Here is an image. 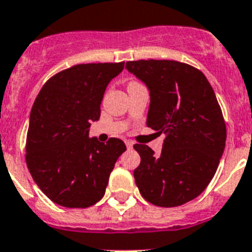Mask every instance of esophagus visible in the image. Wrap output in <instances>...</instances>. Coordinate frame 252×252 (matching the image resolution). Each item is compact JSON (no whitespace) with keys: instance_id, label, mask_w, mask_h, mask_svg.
<instances>
[{"instance_id":"esophagus-1","label":"esophagus","mask_w":252,"mask_h":252,"mask_svg":"<svg viewBox=\"0 0 252 252\" xmlns=\"http://www.w3.org/2000/svg\"><path fill=\"white\" fill-rule=\"evenodd\" d=\"M126 147H128V149H132L133 145H134V143H133L132 141H129V139H126Z\"/></svg>"}]
</instances>
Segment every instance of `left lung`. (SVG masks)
<instances>
[{
  "label": "left lung",
  "instance_id": "8db88e82",
  "mask_svg": "<svg viewBox=\"0 0 252 252\" xmlns=\"http://www.w3.org/2000/svg\"><path fill=\"white\" fill-rule=\"evenodd\" d=\"M126 70L150 91L147 126L165 133L158 156L134 145L136 185L146 201L174 208L196 198L217 172L227 129L213 87L201 71L173 60L128 61Z\"/></svg>",
  "mask_w": 252,
  "mask_h": 252
}]
</instances>
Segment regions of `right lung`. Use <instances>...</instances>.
Returning <instances> with one entry per match:
<instances>
[{"instance_id": "add662e5", "label": "right lung", "mask_w": 252, "mask_h": 252, "mask_svg": "<svg viewBox=\"0 0 252 252\" xmlns=\"http://www.w3.org/2000/svg\"><path fill=\"white\" fill-rule=\"evenodd\" d=\"M124 63L79 64L54 75L38 94L29 118L27 166L51 201L88 208L105 194L110 173L126 151L122 139L90 138L101 101Z\"/></svg>"}]
</instances>
